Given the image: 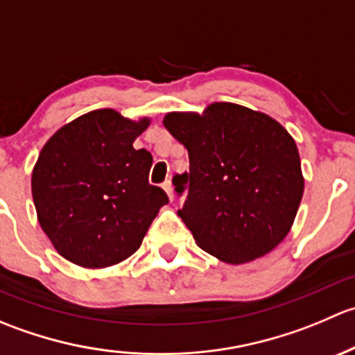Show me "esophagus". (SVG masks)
I'll return each instance as SVG.
<instances>
[{
    "mask_svg": "<svg viewBox=\"0 0 355 355\" xmlns=\"http://www.w3.org/2000/svg\"><path fill=\"white\" fill-rule=\"evenodd\" d=\"M163 191L166 192V196H168V199L170 200H173V185H171V182L170 180H166L163 184Z\"/></svg>",
    "mask_w": 355,
    "mask_h": 355,
    "instance_id": "34e87169",
    "label": "esophagus"
}]
</instances>
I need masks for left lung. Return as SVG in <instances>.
<instances>
[{
    "label": "left lung",
    "instance_id": "left-lung-1",
    "mask_svg": "<svg viewBox=\"0 0 355 355\" xmlns=\"http://www.w3.org/2000/svg\"><path fill=\"white\" fill-rule=\"evenodd\" d=\"M166 130L187 148L191 171L175 175L189 198L178 211L207 254L227 264L266 256L292 228L304 194L295 141L263 111L211 103L202 113L171 111Z\"/></svg>",
    "mask_w": 355,
    "mask_h": 355
}]
</instances>
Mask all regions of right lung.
Masks as SVG:
<instances>
[{
	"label": "right lung",
	"instance_id": "add662e5",
	"mask_svg": "<svg viewBox=\"0 0 355 355\" xmlns=\"http://www.w3.org/2000/svg\"><path fill=\"white\" fill-rule=\"evenodd\" d=\"M151 118L94 110L63 125L32 170V199L42 232L60 256L87 270L130 257L168 202L149 184L151 153L134 141Z\"/></svg>",
	"mask_w": 355,
	"mask_h": 355
}]
</instances>
